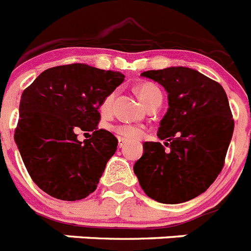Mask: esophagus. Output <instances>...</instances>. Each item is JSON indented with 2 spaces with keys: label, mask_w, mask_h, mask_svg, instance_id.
<instances>
[{
  "label": "esophagus",
  "mask_w": 251,
  "mask_h": 251,
  "mask_svg": "<svg viewBox=\"0 0 251 251\" xmlns=\"http://www.w3.org/2000/svg\"><path fill=\"white\" fill-rule=\"evenodd\" d=\"M126 143H127V140H124V138H118V147L119 149H123L126 146Z\"/></svg>",
  "instance_id": "34e87169"
}]
</instances>
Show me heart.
Masks as SVG:
<instances>
[{"label":"heart","mask_w":251,"mask_h":251,"mask_svg":"<svg viewBox=\"0 0 251 251\" xmlns=\"http://www.w3.org/2000/svg\"><path fill=\"white\" fill-rule=\"evenodd\" d=\"M137 94H138L140 99L142 100L145 105L151 102L156 98H162L160 89L156 85L150 82L142 83V85L137 87ZM113 100H114V94H110V95L105 98L104 101L101 102V106H100L102 113H106V111L110 110ZM113 130L119 137L127 138V140H136V138L142 136V129L140 127H137V126H132V124H117V126L113 127Z\"/></svg>","instance_id":"1"}]
</instances>
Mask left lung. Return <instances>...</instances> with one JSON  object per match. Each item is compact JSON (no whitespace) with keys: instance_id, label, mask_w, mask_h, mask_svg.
Here are the masks:
<instances>
[{"instance_id":"left-lung-1","label":"left lung","mask_w":251,"mask_h":251,"mask_svg":"<svg viewBox=\"0 0 251 251\" xmlns=\"http://www.w3.org/2000/svg\"><path fill=\"white\" fill-rule=\"evenodd\" d=\"M168 91L169 109L158 128L166 142H145L134 174L150 198L177 204L208 189L225 165L233 118L224 87L188 67L146 71ZM168 150H166V147Z\"/></svg>"}]
</instances>
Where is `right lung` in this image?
I'll return each mask as SVG.
<instances>
[{"label":"right lung","mask_w":251,"mask_h":251,"mask_svg":"<svg viewBox=\"0 0 251 251\" xmlns=\"http://www.w3.org/2000/svg\"><path fill=\"white\" fill-rule=\"evenodd\" d=\"M124 75L85 63L46 70L24 90L15 129L25 168L34 183L62 201H80L96 189L118 140L98 129L99 108ZM77 129L93 131L84 143Z\"/></svg>","instance_id":"obj_1"}]
</instances>
